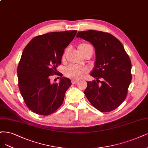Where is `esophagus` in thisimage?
Wrapping results in <instances>:
<instances>
[{"mask_svg":"<svg viewBox=\"0 0 148 148\" xmlns=\"http://www.w3.org/2000/svg\"><path fill=\"white\" fill-rule=\"evenodd\" d=\"M78 82V80H75V79H73V80H72V83L73 84H76Z\"/></svg>","mask_w":148,"mask_h":148,"instance_id":"obj_1","label":"esophagus"}]
</instances>
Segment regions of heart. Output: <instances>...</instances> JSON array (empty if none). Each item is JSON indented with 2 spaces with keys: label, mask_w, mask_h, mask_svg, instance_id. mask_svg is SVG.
Instances as JSON below:
<instances>
[{
  "label": "heart",
  "mask_w": 148,
  "mask_h": 148,
  "mask_svg": "<svg viewBox=\"0 0 148 148\" xmlns=\"http://www.w3.org/2000/svg\"><path fill=\"white\" fill-rule=\"evenodd\" d=\"M78 49L79 52L83 56H86L88 54L93 53V47L90 44L88 43H82L78 46ZM67 52H65L63 54V58L65 56ZM89 72L86 67H81L74 65H70L64 70V75L67 77L73 79H79L82 78L83 76L87 74Z\"/></svg>",
  "instance_id": "heart-1"
}]
</instances>
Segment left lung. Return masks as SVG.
<instances>
[{"label":"left lung","instance_id":"1","mask_svg":"<svg viewBox=\"0 0 148 148\" xmlns=\"http://www.w3.org/2000/svg\"><path fill=\"white\" fill-rule=\"evenodd\" d=\"M76 37L90 42L95 50L96 61L90 76L96 80L87 82L84 94L100 111L115 110L125 99L131 83L129 55L119 40L109 33L89 30L79 32Z\"/></svg>","mask_w":148,"mask_h":148}]
</instances>
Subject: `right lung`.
<instances>
[{
  "mask_svg": "<svg viewBox=\"0 0 148 148\" xmlns=\"http://www.w3.org/2000/svg\"><path fill=\"white\" fill-rule=\"evenodd\" d=\"M76 32L70 30L38 35L24 49L17 69L18 86L25 105L34 113L48 116L62 104L71 81L62 77L59 83H53L50 76H62L56 68L61 64L64 49Z\"/></svg>",
  "mask_w": 148,
  "mask_h": 148,
  "instance_id": "obj_1",
  "label": "right lung"
}]
</instances>
